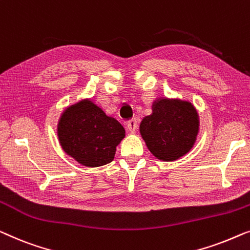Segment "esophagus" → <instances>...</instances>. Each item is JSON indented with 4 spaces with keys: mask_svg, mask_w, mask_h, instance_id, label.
<instances>
[{
    "mask_svg": "<svg viewBox=\"0 0 250 250\" xmlns=\"http://www.w3.org/2000/svg\"><path fill=\"white\" fill-rule=\"evenodd\" d=\"M137 125H138V124H137V120L135 118L130 119V120L126 122V128H128L130 132H135L137 129Z\"/></svg>",
    "mask_w": 250,
    "mask_h": 250,
    "instance_id": "esophagus-1",
    "label": "esophagus"
}]
</instances>
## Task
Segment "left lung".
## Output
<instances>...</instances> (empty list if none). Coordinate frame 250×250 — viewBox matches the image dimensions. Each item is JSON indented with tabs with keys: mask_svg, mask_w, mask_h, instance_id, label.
<instances>
[{
	"mask_svg": "<svg viewBox=\"0 0 250 250\" xmlns=\"http://www.w3.org/2000/svg\"><path fill=\"white\" fill-rule=\"evenodd\" d=\"M140 135L150 153L162 161H175L192 148L199 130L194 105L162 98L153 103V113L143 119Z\"/></svg>",
	"mask_w": 250,
	"mask_h": 250,
	"instance_id": "8db88e82",
	"label": "left lung"
}]
</instances>
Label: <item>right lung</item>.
Masks as SVG:
<instances>
[{
	"label": "right lung",
	"mask_w": 250,
	"mask_h": 250,
	"mask_svg": "<svg viewBox=\"0 0 250 250\" xmlns=\"http://www.w3.org/2000/svg\"><path fill=\"white\" fill-rule=\"evenodd\" d=\"M125 128L114 118L88 100L63 112L58 137L64 152L85 167H102L113 161L117 146L125 138Z\"/></svg>",
	"instance_id": "1"
}]
</instances>
